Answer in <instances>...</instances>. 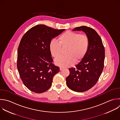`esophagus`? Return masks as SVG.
Segmentation results:
<instances>
[{
    "instance_id": "esophagus-1",
    "label": "esophagus",
    "mask_w": 120,
    "mask_h": 120,
    "mask_svg": "<svg viewBox=\"0 0 120 120\" xmlns=\"http://www.w3.org/2000/svg\"><path fill=\"white\" fill-rule=\"evenodd\" d=\"M64 68H63V67H60V71H61V70H62Z\"/></svg>"
}]
</instances>
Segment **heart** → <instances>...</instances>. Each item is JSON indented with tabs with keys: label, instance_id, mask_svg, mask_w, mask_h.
I'll list each match as a JSON object with an SVG mask.
<instances>
[{
	"label": "heart",
	"instance_id": "obj_1",
	"mask_svg": "<svg viewBox=\"0 0 120 120\" xmlns=\"http://www.w3.org/2000/svg\"><path fill=\"white\" fill-rule=\"evenodd\" d=\"M59 42L52 40L49 44V50L52 55L54 58L59 57L61 52V46L68 47L67 56H60L55 60L57 65L68 67L74 65L75 61L81 60L87 54L90 46L88 36L84 34L67 31L58 39Z\"/></svg>",
	"mask_w": 120,
	"mask_h": 120
}]
</instances>
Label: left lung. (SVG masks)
<instances>
[{
  "label": "left lung",
  "instance_id": "8db88e82",
  "mask_svg": "<svg viewBox=\"0 0 120 120\" xmlns=\"http://www.w3.org/2000/svg\"><path fill=\"white\" fill-rule=\"evenodd\" d=\"M82 31L90 41L88 51L75 66L69 69L66 78L68 87L76 92H84L91 88L98 81L104 68L105 48L101 38L93 29L85 26L75 28L73 31Z\"/></svg>",
  "mask_w": 120,
  "mask_h": 120
}]
</instances>
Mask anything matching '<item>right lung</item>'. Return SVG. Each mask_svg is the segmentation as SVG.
Returning <instances> with one entry per match:
<instances>
[{
    "label": "right lung",
    "instance_id": "right-lung-1",
    "mask_svg": "<svg viewBox=\"0 0 120 120\" xmlns=\"http://www.w3.org/2000/svg\"><path fill=\"white\" fill-rule=\"evenodd\" d=\"M64 30L40 24L22 37L18 48L17 66L23 83L30 91L41 93L51 87L60 68L52 63L49 44Z\"/></svg>",
    "mask_w": 120,
    "mask_h": 120
}]
</instances>
